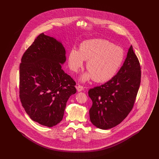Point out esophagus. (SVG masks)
Returning a JSON list of instances; mask_svg holds the SVG:
<instances>
[{"instance_id": "obj_1", "label": "esophagus", "mask_w": 159, "mask_h": 159, "mask_svg": "<svg viewBox=\"0 0 159 159\" xmlns=\"http://www.w3.org/2000/svg\"><path fill=\"white\" fill-rule=\"evenodd\" d=\"M76 89H77L78 92H81V91H83L84 88H83V86H82L81 85H78L76 86Z\"/></svg>"}]
</instances>
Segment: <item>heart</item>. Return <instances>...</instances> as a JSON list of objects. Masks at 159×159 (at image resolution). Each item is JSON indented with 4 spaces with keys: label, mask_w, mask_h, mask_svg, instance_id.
I'll return each mask as SVG.
<instances>
[{
    "label": "heart",
    "mask_w": 159,
    "mask_h": 159,
    "mask_svg": "<svg viewBox=\"0 0 159 159\" xmlns=\"http://www.w3.org/2000/svg\"><path fill=\"white\" fill-rule=\"evenodd\" d=\"M124 59L122 48L103 39H92L83 42L79 51L73 48L68 55L70 68L76 72L82 67L84 61H88L89 71L80 80L86 81L93 78L96 82L110 80L120 66Z\"/></svg>",
    "instance_id": "b5f03b06"
}]
</instances>
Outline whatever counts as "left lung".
<instances>
[{"mask_svg":"<svg viewBox=\"0 0 159 159\" xmlns=\"http://www.w3.org/2000/svg\"><path fill=\"white\" fill-rule=\"evenodd\" d=\"M140 82L141 67L131 45L117 74L88 92L92 101L89 110L92 124L103 130L119 124L133 108Z\"/></svg>","mask_w":159,"mask_h":159,"instance_id":"1","label":"left lung"}]
</instances>
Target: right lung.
I'll return each instance as SVG.
<instances>
[{"mask_svg":"<svg viewBox=\"0 0 159 159\" xmlns=\"http://www.w3.org/2000/svg\"><path fill=\"white\" fill-rule=\"evenodd\" d=\"M66 51L60 41L40 34L24 53L20 66V97L30 119L48 127L62 119L75 81L62 69Z\"/></svg>","mask_w":159,"mask_h":159,"instance_id":"right-lung-1","label":"right lung"}]
</instances>
